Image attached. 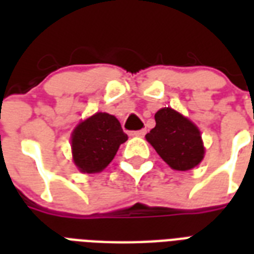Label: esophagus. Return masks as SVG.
<instances>
[{
  "instance_id": "obj_1",
  "label": "esophagus",
  "mask_w": 254,
  "mask_h": 254,
  "mask_svg": "<svg viewBox=\"0 0 254 254\" xmlns=\"http://www.w3.org/2000/svg\"><path fill=\"white\" fill-rule=\"evenodd\" d=\"M133 135H135V137H143V135L146 134V130L145 129H141V130H135L131 133Z\"/></svg>"
}]
</instances>
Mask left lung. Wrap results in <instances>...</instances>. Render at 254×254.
Instances as JSON below:
<instances>
[{
  "label": "left lung",
  "instance_id": "8db88e82",
  "mask_svg": "<svg viewBox=\"0 0 254 254\" xmlns=\"http://www.w3.org/2000/svg\"><path fill=\"white\" fill-rule=\"evenodd\" d=\"M155 127L146 134L147 142L171 169L186 171L204 158L200 130L187 117L171 108L155 113Z\"/></svg>",
  "mask_w": 254,
  "mask_h": 254
}]
</instances>
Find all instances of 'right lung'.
Listing matches in <instances>:
<instances>
[{
    "label": "right lung",
    "instance_id": "add662e5",
    "mask_svg": "<svg viewBox=\"0 0 254 254\" xmlns=\"http://www.w3.org/2000/svg\"><path fill=\"white\" fill-rule=\"evenodd\" d=\"M127 139L119 120L99 112L75 127L71 137L73 162L81 173H99L112 162Z\"/></svg>",
    "mask_w": 254,
    "mask_h": 254
}]
</instances>
